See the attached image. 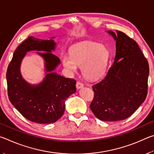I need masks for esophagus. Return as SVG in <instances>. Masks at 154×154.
Segmentation results:
<instances>
[{
    "instance_id": "obj_1",
    "label": "esophagus",
    "mask_w": 154,
    "mask_h": 154,
    "mask_svg": "<svg viewBox=\"0 0 154 154\" xmlns=\"http://www.w3.org/2000/svg\"><path fill=\"white\" fill-rule=\"evenodd\" d=\"M75 87H76V88L79 89V88H82L83 87H84V85H83L82 83H81L80 82H76V85H75Z\"/></svg>"
}]
</instances>
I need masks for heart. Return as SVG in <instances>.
Masks as SVG:
<instances>
[{
  "label": "heart",
  "instance_id": "heart-1",
  "mask_svg": "<svg viewBox=\"0 0 154 154\" xmlns=\"http://www.w3.org/2000/svg\"><path fill=\"white\" fill-rule=\"evenodd\" d=\"M109 53L106 47L97 42H84L75 45L71 50V55H63V66L74 73L78 66H82L83 75L87 79L96 80L103 76L108 64Z\"/></svg>",
  "mask_w": 154,
  "mask_h": 154
}]
</instances>
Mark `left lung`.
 <instances>
[{
    "label": "left lung",
    "instance_id": "1",
    "mask_svg": "<svg viewBox=\"0 0 154 154\" xmlns=\"http://www.w3.org/2000/svg\"><path fill=\"white\" fill-rule=\"evenodd\" d=\"M116 43L112 66L94 85L91 111L103 121L125 120L139 108L147 95L149 64L136 41L122 32L108 31Z\"/></svg>",
    "mask_w": 154,
    "mask_h": 154
}]
</instances>
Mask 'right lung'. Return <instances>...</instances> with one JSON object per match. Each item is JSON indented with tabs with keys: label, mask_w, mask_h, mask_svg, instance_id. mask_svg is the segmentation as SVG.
<instances>
[{
	"label": "right lung",
	"mask_w": 154,
	"mask_h": 154,
	"mask_svg": "<svg viewBox=\"0 0 154 154\" xmlns=\"http://www.w3.org/2000/svg\"><path fill=\"white\" fill-rule=\"evenodd\" d=\"M55 46L53 40L29 36L16 48L8 66L6 76L11 103L24 118L33 122H55L63 114L65 101L76 91L74 79H66L53 72L60 63L58 57L51 53ZM30 50L43 51L38 53L44 58L45 70L49 72L37 85H29L20 73V62Z\"/></svg>",
	"instance_id": "add662e5"
}]
</instances>
